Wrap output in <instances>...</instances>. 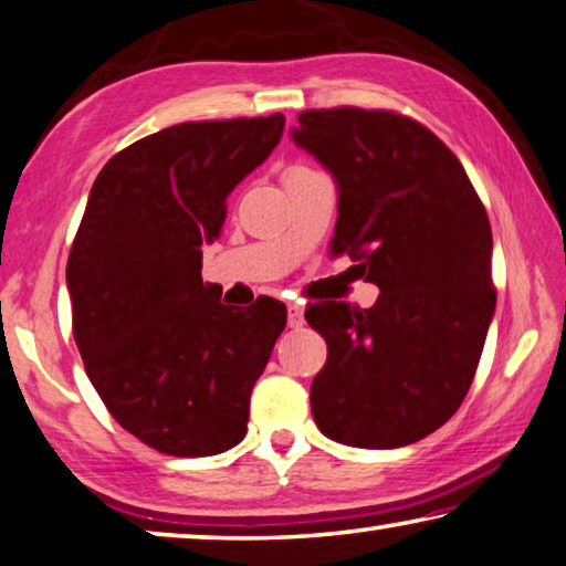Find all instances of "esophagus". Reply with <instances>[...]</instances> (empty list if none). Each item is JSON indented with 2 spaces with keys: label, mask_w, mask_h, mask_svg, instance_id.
Segmentation results:
<instances>
[{
  "label": "esophagus",
  "mask_w": 566,
  "mask_h": 566,
  "mask_svg": "<svg viewBox=\"0 0 566 566\" xmlns=\"http://www.w3.org/2000/svg\"><path fill=\"white\" fill-rule=\"evenodd\" d=\"M289 326L291 328H301L303 326V306L298 301L289 303Z\"/></svg>",
  "instance_id": "obj_1"
}]
</instances>
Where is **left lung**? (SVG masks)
<instances>
[{
  "instance_id": "1",
  "label": "left lung",
  "mask_w": 566,
  "mask_h": 566,
  "mask_svg": "<svg viewBox=\"0 0 566 566\" xmlns=\"http://www.w3.org/2000/svg\"><path fill=\"white\" fill-rule=\"evenodd\" d=\"M291 138L336 181L332 250L381 291L371 308L306 311L328 346L313 420L342 446H410L453 417L481 361L495 311L489 214L455 154L412 118L306 111Z\"/></svg>"
}]
</instances>
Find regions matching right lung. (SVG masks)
<instances>
[{
  "instance_id": "add662e5",
  "label": "right lung",
  "mask_w": 566,
  "mask_h": 566,
  "mask_svg": "<svg viewBox=\"0 0 566 566\" xmlns=\"http://www.w3.org/2000/svg\"><path fill=\"white\" fill-rule=\"evenodd\" d=\"M283 126L273 113L161 128L93 181L65 271L75 344L108 412L159 453L217 455L248 432L285 306H224L202 283V248Z\"/></svg>"
}]
</instances>
